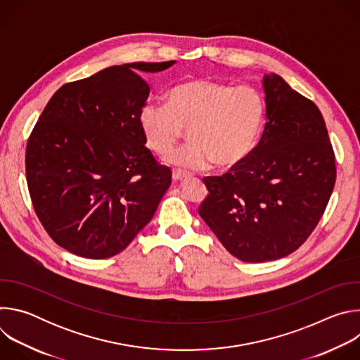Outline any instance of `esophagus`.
Segmentation results:
<instances>
[{
  "label": "esophagus",
  "instance_id": "obj_1",
  "mask_svg": "<svg viewBox=\"0 0 360 360\" xmlns=\"http://www.w3.org/2000/svg\"><path fill=\"white\" fill-rule=\"evenodd\" d=\"M186 178V174L185 172H181V171H174L172 172V179H174V182H181V181H184Z\"/></svg>",
  "mask_w": 360,
  "mask_h": 360
}]
</instances>
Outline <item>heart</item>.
<instances>
[{
	"instance_id": "1",
	"label": "heart",
	"mask_w": 360,
	"mask_h": 360,
	"mask_svg": "<svg viewBox=\"0 0 360 360\" xmlns=\"http://www.w3.org/2000/svg\"><path fill=\"white\" fill-rule=\"evenodd\" d=\"M265 99L253 86H235L212 78H193L175 85L168 105L149 101L138 122L146 145L168 155L189 128L191 143L168 162L185 171H203L218 164H242L258 143L265 124Z\"/></svg>"
}]
</instances>
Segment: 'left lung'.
Listing matches in <instances>:
<instances>
[{"label": "left lung", "mask_w": 360, "mask_h": 360, "mask_svg": "<svg viewBox=\"0 0 360 360\" xmlns=\"http://www.w3.org/2000/svg\"><path fill=\"white\" fill-rule=\"evenodd\" d=\"M266 124L249 157L203 178L199 215L243 262L275 261L316 228L336 181L335 153L319 108L279 75L264 74Z\"/></svg>", "instance_id": "1"}]
</instances>
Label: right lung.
Wrapping results in <instances>:
<instances>
[{
    "label": "right lung",
    "instance_id": "obj_1",
    "mask_svg": "<svg viewBox=\"0 0 360 360\" xmlns=\"http://www.w3.org/2000/svg\"><path fill=\"white\" fill-rule=\"evenodd\" d=\"M175 63L112 65L48 101L27 143L25 174L38 219L64 249L111 258L155 214L172 172L145 146L138 117L150 88L139 72Z\"/></svg>",
    "mask_w": 360,
    "mask_h": 360
}]
</instances>
